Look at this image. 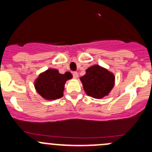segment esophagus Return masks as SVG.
<instances>
[{"label":"esophagus","instance_id":"obj_1","mask_svg":"<svg viewBox=\"0 0 152 152\" xmlns=\"http://www.w3.org/2000/svg\"><path fill=\"white\" fill-rule=\"evenodd\" d=\"M73 78H74V79H77L78 76H79V73H78L77 72H73Z\"/></svg>","mask_w":152,"mask_h":152}]
</instances>
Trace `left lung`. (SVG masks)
Masks as SVG:
<instances>
[{
	"instance_id": "8db88e82",
	"label": "left lung",
	"mask_w": 152,
	"mask_h": 152,
	"mask_svg": "<svg viewBox=\"0 0 152 152\" xmlns=\"http://www.w3.org/2000/svg\"><path fill=\"white\" fill-rule=\"evenodd\" d=\"M80 80L86 94L98 99L108 96L115 85L114 74L99 65L88 67Z\"/></svg>"
}]
</instances>
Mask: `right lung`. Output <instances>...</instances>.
I'll return each mask as SVG.
<instances>
[{
    "instance_id": "right-lung-1",
    "label": "right lung",
    "mask_w": 152,
    "mask_h": 152,
    "mask_svg": "<svg viewBox=\"0 0 152 152\" xmlns=\"http://www.w3.org/2000/svg\"><path fill=\"white\" fill-rule=\"evenodd\" d=\"M72 78L70 72L62 74L56 69L49 68L38 76L34 81V87L43 99L56 100L63 96L65 82Z\"/></svg>"
}]
</instances>
